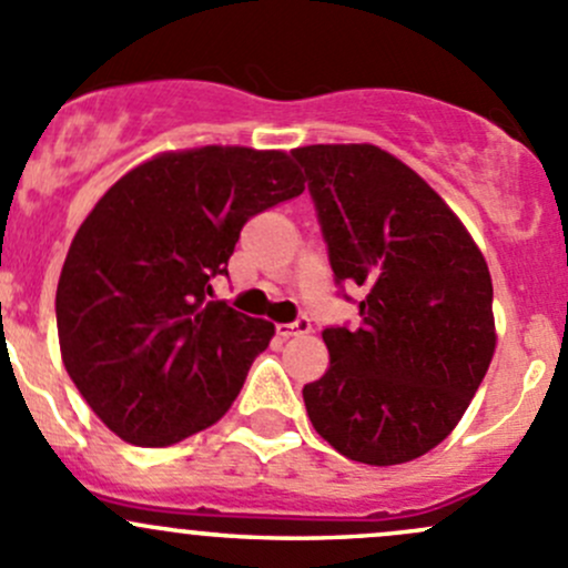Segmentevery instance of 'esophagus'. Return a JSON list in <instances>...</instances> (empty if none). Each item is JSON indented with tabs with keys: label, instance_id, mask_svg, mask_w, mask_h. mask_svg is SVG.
<instances>
[{
	"label": "esophagus",
	"instance_id": "1",
	"mask_svg": "<svg viewBox=\"0 0 568 568\" xmlns=\"http://www.w3.org/2000/svg\"><path fill=\"white\" fill-rule=\"evenodd\" d=\"M276 333L282 338L303 336V333H312V320H308V317H297L295 323H290V325H276Z\"/></svg>",
	"mask_w": 568,
	"mask_h": 568
}]
</instances>
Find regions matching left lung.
<instances>
[{"mask_svg":"<svg viewBox=\"0 0 568 568\" xmlns=\"http://www.w3.org/2000/svg\"><path fill=\"white\" fill-rule=\"evenodd\" d=\"M306 169L338 286L361 325H331V366L303 388L314 429L364 465H402L446 440L495 353L493 278L462 221L374 144L292 150ZM347 297V295H344Z\"/></svg>","mask_w":568,"mask_h":568,"instance_id":"8db88e82","label":"left lung"}]
</instances>
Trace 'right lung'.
<instances>
[{
    "mask_svg": "<svg viewBox=\"0 0 568 568\" xmlns=\"http://www.w3.org/2000/svg\"><path fill=\"white\" fill-rule=\"evenodd\" d=\"M301 194L286 153L199 148L131 169L92 207L57 284V331L116 437L172 446L230 410L276 327L213 301V278L230 276L245 221Z\"/></svg>",
    "mask_w": 568,
    "mask_h": 568,
    "instance_id": "add662e5",
    "label": "right lung"
}]
</instances>
